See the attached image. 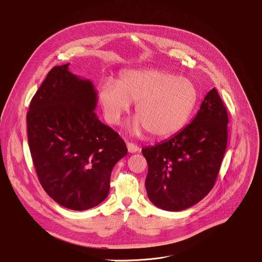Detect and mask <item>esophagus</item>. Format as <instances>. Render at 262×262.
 Listing matches in <instances>:
<instances>
[{"instance_id": "obj_1", "label": "esophagus", "mask_w": 262, "mask_h": 262, "mask_svg": "<svg viewBox=\"0 0 262 262\" xmlns=\"http://www.w3.org/2000/svg\"><path fill=\"white\" fill-rule=\"evenodd\" d=\"M126 147H127L128 152H130V154H135L140 150V147L137 144L132 143V142H126Z\"/></svg>"}]
</instances>
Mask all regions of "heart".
<instances>
[{
    "label": "heart",
    "mask_w": 262,
    "mask_h": 262,
    "mask_svg": "<svg viewBox=\"0 0 262 262\" xmlns=\"http://www.w3.org/2000/svg\"><path fill=\"white\" fill-rule=\"evenodd\" d=\"M99 98L105 121L118 124L121 116L136 103V115L130 130L166 138L189 121L199 101L195 83L186 78L157 69L129 70L120 75L118 82L104 81L99 89Z\"/></svg>",
    "instance_id": "obj_1"
}]
</instances>
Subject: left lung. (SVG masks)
Here are the masks:
<instances>
[{
    "label": "left lung",
    "mask_w": 262,
    "mask_h": 262,
    "mask_svg": "<svg viewBox=\"0 0 262 262\" xmlns=\"http://www.w3.org/2000/svg\"><path fill=\"white\" fill-rule=\"evenodd\" d=\"M228 116L215 88L194 119L173 137L141 152L147 161L149 201L168 211L186 209L213 187L227 144Z\"/></svg>",
    "instance_id": "8db88e82"
}]
</instances>
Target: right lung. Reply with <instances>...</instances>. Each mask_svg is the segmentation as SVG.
I'll list each match as a JSON object with an SVG mask.
<instances>
[{
	"instance_id": "right-lung-1",
	"label": "right lung",
	"mask_w": 262,
	"mask_h": 262,
	"mask_svg": "<svg viewBox=\"0 0 262 262\" xmlns=\"http://www.w3.org/2000/svg\"><path fill=\"white\" fill-rule=\"evenodd\" d=\"M69 66L54 67L32 99L28 141L45 191L63 207L85 210L106 199L112 170L127 148L98 119L93 82Z\"/></svg>"
}]
</instances>
